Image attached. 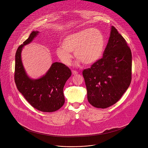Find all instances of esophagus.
Returning a JSON list of instances; mask_svg holds the SVG:
<instances>
[{
  "mask_svg": "<svg viewBox=\"0 0 148 148\" xmlns=\"http://www.w3.org/2000/svg\"><path fill=\"white\" fill-rule=\"evenodd\" d=\"M72 75H75L78 74V72L77 71H72Z\"/></svg>",
  "mask_w": 148,
  "mask_h": 148,
  "instance_id": "1",
  "label": "esophagus"
}]
</instances>
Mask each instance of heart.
<instances>
[{
  "label": "heart",
  "instance_id": "heart-1",
  "mask_svg": "<svg viewBox=\"0 0 148 148\" xmlns=\"http://www.w3.org/2000/svg\"><path fill=\"white\" fill-rule=\"evenodd\" d=\"M106 40L102 32L97 28H85L66 35L63 40L62 46L56 49V54L65 65L72 62L71 52H74L77 63L92 64L101 57Z\"/></svg>",
  "mask_w": 148,
  "mask_h": 148
}]
</instances>
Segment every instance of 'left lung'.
<instances>
[{
    "instance_id": "8db88e82",
    "label": "left lung",
    "mask_w": 148,
    "mask_h": 148,
    "mask_svg": "<svg viewBox=\"0 0 148 148\" xmlns=\"http://www.w3.org/2000/svg\"><path fill=\"white\" fill-rule=\"evenodd\" d=\"M88 102L97 108L116 103L129 88L132 78V53L124 38L111 27L103 58L83 72Z\"/></svg>"
}]
</instances>
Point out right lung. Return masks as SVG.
Here are the masks:
<instances>
[{
  "instance_id": "obj_1",
  "label": "right lung",
  "mask_w": 148,
  "mask_h": 148,
  "mask_svg": "<svg viewBox=\"0 0 148 148\" xmlns=\"http://www.w3.org/2000/svg\"><path fill=\"white\" fill-rule=\"evenodd\" d=\"M32 31L29 38L18 48L15 55V82L19 91L34 108L44 112L58 110L65 102L63 88L71 76L70 69L65 64L55 62L45 75L32 79L27 75L21 60L22 49L38 35Z\"/></svg>"
}]
</instances>
